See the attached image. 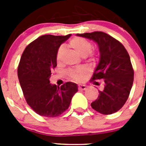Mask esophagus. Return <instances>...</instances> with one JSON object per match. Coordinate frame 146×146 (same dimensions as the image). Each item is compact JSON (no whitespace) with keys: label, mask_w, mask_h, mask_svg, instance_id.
<instances>
[{"label":"esophagus","mask_w":146,"mask_h":146,"mask_svg":"<svg viewBox=\"0 0 146 146\" xmlns=\"http://www.w3.org/2000/svg\"><path fill=\"white\" fill-rule=\"evenodd\" d=\"M78 88H79L80 90H82V91H86V89L88 88V87L86 85H80V86H78Z\"/></svg>","instance_id":"34e87169"}]
</instances>
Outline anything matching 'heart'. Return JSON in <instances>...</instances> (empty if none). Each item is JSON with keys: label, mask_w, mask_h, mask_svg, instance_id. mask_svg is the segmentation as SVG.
Listing matches in <instances>:
<instances>
[{"label": "heart", "mask_w": 146, "mask_h": 146, "mask_svg": "<svg viewBox=\"0 0 146 146\" xmlns=\"http://www.w3.org/2000/svg\"><path fill=\"white\" fill-rule=\"evenodd\" d=\"M68 46L74 50L76 53L80 55L81 57H86L88 54V58L90 60L94 61L96 59V54L91 52V50L93 48L92 44L86 38H82V37H74L69 41ZM64 54V50L62 47H60L58 50L57 54H56V61L58 64H60L62 62ZM67 74L70 79L74 81H81L86 76V70L83 68L70 69L68 71Z\"/></svg>", "instance_id": "1"}]
</instances>
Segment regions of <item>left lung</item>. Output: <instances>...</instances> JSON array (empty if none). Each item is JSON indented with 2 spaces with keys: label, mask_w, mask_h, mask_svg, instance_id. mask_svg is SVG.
I'll list each match as a JSON object with an SVG mask.
<instances>
[{
  "label": "left lung",
  "mask_w": 146,
  "mask_h": 146,
  "mask_svg": "<svg viewBox=\"0 0 146 146\" xmlns=\"http://www.w3.org/2000/svg\"><path fill=\"white\" fill-rule=\"evenodd\" d=\"M92 39L99 46L100 60L91 80H104V88L91 103L94 110L104 115L116 113L128 99L134 81L129 55L122 44L102 31L77 33ZM96 83H98L96 82Z\"/></svg>",
  "instance_id": "8db88e82"
}]
</instances>
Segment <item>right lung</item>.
<instances>
[{
    "label": "right lung",
    "mask_w": 146,
    "mask_h": 146,
    "mask_svg": "<svg viewBox=\"0 0 146 146\" xmlns=\"http://www.w3.org/2000/svg\"><path fill=\"white\" fill-rule=\"evenodd\" d=\"M70 36L43 35L25 47L20 58L17 74L23 95L31 109L42 116L61 115L78 91L74 82H66L60 87L50 83L51 70L57 66L58 50Z\"/></svg>",
    "instance_id": "1"
}]
</instances>
